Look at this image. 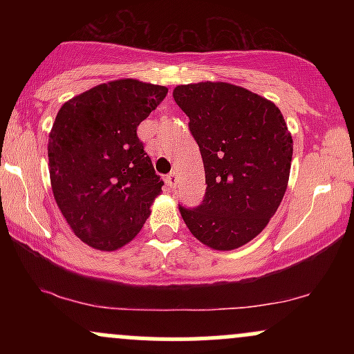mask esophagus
<instances>
[{
	"label": "esophagus",
	"mask_w": 354,
	"mask_h": 354,
	"mask_svg": "<svg viewBox=\"0 0 354 354\" xmlns=\"http://www.w3.org/2000/svg\"><path fill=\"white\" fill-rule=\"evenodd\" d=\"M165 181H166V185H168V188H174V186H176V173L174 171H171L168 174V176L165 178Z\"/></svg>",
	"instance_id": "esophagus-1"
}]
</instances>
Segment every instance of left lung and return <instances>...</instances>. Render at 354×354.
Here are the masks:
<instances>
[{
  "instance_id": "1",
  "label": "left lung",
  "mask_w": 354,
  "mask_h": 354,
  "mask_svg": "<svg viewBox=\"0 0 354 354\" xmlns=\"http://www.w3.org/2000/svg\"><path fill=\"white\" fill-rule=\"evenodd\" d=\"M173 98L189 118L208 185L198 208L180 206L183 221L211 250H236L266 228L286 193V121L273 101L223 81L181 84Z\"/></svg>"
}]
</instances>
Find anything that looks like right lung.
Wrapping results in <instances>:
<instances>
[{
    "mask_svg": "<svg viewBox=\"0 0 354 354\" xmlns=\"http://www.w3.org/2000/svg\"><path fill=\"white\" fill-rule=\"evenodd\" d=\"M168 88L124 78L81 93L59 108L48 140L56 205L88 246L115 251L140 233L163 181L136 128Z\"/></svg>",
    "mask_w": 354,
    "mask_h": 354,
    "instance_id": "obj_1",
    "label": "right lung"
}]
</instances>
